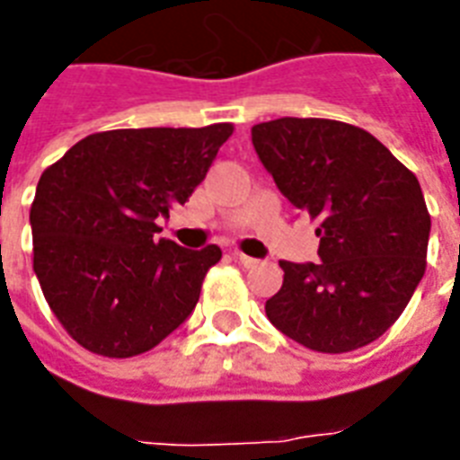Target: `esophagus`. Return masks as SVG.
I'll use <instances>...</instances> for the list:
<instances>
[{
    "mask_svg": "<svg viewBox=\"0 0 460 460\" xmlns=\"http://www.w3.org/2000/svg\"><path fill=\"white\" fill-rule=\"evenodd\" d=\"M234 260H236L238 265H243V267H255V265H258V260L248 258V255H243V252H234Z\"/></svg>",
    "mask_w": 460,
    "mask_h": 460,
    "instance_id": "esophagus-1",
    "label": "esophagus"
}]
</instances>
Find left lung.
I'll return each mask as SVG.
<instances>
[{"label":"left lung","mask_w":460,"mask_h":460,"mask_svg":"<svg viewBox=\"0 0 460 460\" xmlns=\"http://www.w3.org/2000/svg\"><path fill=\"white\" fill-rule=\"evenodd\" d=\"M260 162L320 236L322 262L281 260L265 313L317 353H349L385 334L428 267L420 183L372 133L334 119L281 117L251 128Z\"/></svg>","instance_id":"1"}]
</instances>
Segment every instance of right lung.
Returning <instances> with one entry per match:
<instances>
[{"label": "right lung", "instance_id": "right-lung-1", "mask_svg": "<svg viewBox=\"0 0 460 460\" xmlns=\"http://www.w3.org/2000/svg\"><path fill=\"white\" fill-rule=\"evenodd\" d=\"M231 133V124L93 133L42 172L31 205L32 270L83 349L140 356L193 313L222 251L157 238L155 219L190 198Z\"/></svg>", "mask_w": 460, "mask_h": 460}]
</instances>
